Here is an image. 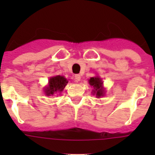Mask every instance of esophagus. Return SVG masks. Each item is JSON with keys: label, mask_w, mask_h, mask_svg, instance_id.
<instances>
[{"label": "esophagus", "mask_w": 155, "mask_h": 155, "mask_svg": "<svg viewBox=\"0 0 155 155\" xmlns=\"http://www.w3.org/2000/svg\"><path fill=\"white\" fill-rule=\"evenodd\" d=\"M74 77H75V81H76L77 82L80 81L81 78V75L80 74H76Z\"/></svg>", "instance_id": "obj_1"}]
</instances>
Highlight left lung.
Returning a JSON list of instances; mask_svg holds the SVG:
<instances>
[{
  "label": "left lung",
  "instance_id": "1",
  "mask_svg": "<svg viewBox=\"0 0 155 155\" xmlns=\"http://www.w3.org/2000/svg\"><path fill=\"white\" fill-rule=\"evenodd\" d=\"M90 85L94 87V91L96 93V95L98 97L102 96L104 94V90L102 87V82L100 79V78L94 77V78H91L89 80Z\"/></svg>",
  "mask_w": 155,
  "mask_h": 155
}]
</instances>
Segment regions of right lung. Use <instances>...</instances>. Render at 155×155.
Listing matches in <instances>:
<instances>
[{
	"mask_svg": "<svg viewBox=\"0 0 155 155\" xmlns=\"http://www.w3.org/2000/svg\"><path fill=\"white\" fill-rule=\"evenodd\" d=\"M68 83V81L63 76H56L53 77L50 79L49 81V86L46 87L45 90V93H46V95L50 94H54V93L57 91H62L64 90L66 84Z\"/></svg>",
	"mask_w": 155,
	"mask_h": 155,
	"instance_id": "right-lung-1",
	"label": "right lung"
}]
</instances>
